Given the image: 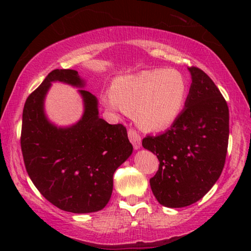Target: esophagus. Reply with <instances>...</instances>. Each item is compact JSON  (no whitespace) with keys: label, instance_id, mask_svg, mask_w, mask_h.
Instances as JSON below:
<instances>
[{"label":"esophagus","instance_id":"esophagus-1","mask_svg":"<svg viewBox=\"0 0 251 251\" xmlns=\"http://www.w3.org/2000/svg\"><path fill=\"white\" fill-rule=\"evenodd\" d=\"M128 137H129L130 142L132 143L133 149L138 150L139 147L142 146V137H140V135L136 131V130L130 129L128 131Z\"/></svg>","mask_w":251,"mask_h":251}]
</instances>
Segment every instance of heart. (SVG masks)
Returning a JSON list of instances; mask_svg holds the SVG:
<instances>
[{"instance_id": "1", "label": "heart", "mask_w": 251, "mask_h": 251, "mask_svg": "<svg viewBox=\"0 0 251 251\" xmlns=\"http://www.w3.org/2000/svg\"><path fill=\"white\" fill-rule=\"evenodd\" d=\"M102 101L116 112H135L136 121L149 130H162L176 121L187 98L183 75L175 70L143 71L120 76Z\"/></svg>"}]
</instances>
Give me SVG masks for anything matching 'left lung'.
Masks as SVG:
<instances>
[{
	"label": "left lung",
	"mask_w": 251,
	"mask_h": 251,
	"mask_svg": "<svg viewBox=\"0 0 251 251\" xmlns=\"http://www.w3.org/2000/svg\"><path fill=\"white\" fill-rule=\"evenodd\" d=\"M188 70L192 84L183 112L166 132L143 139L144 149L160 162L151 188L169 208L187 207L203 198L221 176L227 153V102L203 71Z\"/></svg>",
	"instance_id": "1"
}]
</instances>
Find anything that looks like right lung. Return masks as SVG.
<instances>
[{"mask_svg": "<svg viewBox=\"0 0 251 251\" xmlns=\"http://www.w3.org/2000/svg\"><path fill=\"white\" fill-rule=\"evenodd\" d=\"M52 81L83 85L76 71L53 70L27 97L20 135L26 171L40 193L61 210H101L111 199L113 175L132 153L126 129L99 118L97 98L87 90H80L84 114L76 125H51L43 100Z\"/></svg>", "mask_w": 251, "mask_h": 251, "instance_id": "add662e5", "label": "right lung"}]
</instances>
